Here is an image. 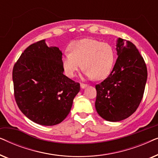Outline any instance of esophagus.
<instances>
[{"mask_svg":"<svg viewBox=\"0 0 158 158\" xmlns=\"http://www.w3.org/2000/svg\"><path fill=\"white\" fill-rule=\"evenodd\" d=\"M87 86H88L87 84H85V83H81V88H85V87H87Z\"/></svg>","mask_w":158,"mask_h":158,"instance_id":"1","label":"esophagus"}]
</instances>
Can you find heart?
<instances>
[{
  "label": "heart",
  "instance_id": "b5f03b06",
  "mask_svg": "<svg viewBox=\"0 0 158 158\" xmlns=\"http://www.w3.org/2000/svg\"><path fill=\"white\" fill-rule=\"evenodd\" d=\"M70 52H64L62 63L65 74L73 77L82 68L88 77L102 80L111 72L115 62V50L108 42L94 39H83L73 42Z\"/></svg>",
  "mask_w": 158,
  "mask_h": 158
}]
</instances>
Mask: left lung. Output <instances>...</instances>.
<instances>
[{
    "label": "left lung",
    "instance_id": "obj_1",
    "mask_svg": "<svg viewBox=\"0 0 158 158\" xmlns=\"http://www.w3.org/2000/svg\"><path fill=\"white\" fill-rule=\"evenodd\" d=\"M116 51L118 57L113 70L96 85V111L109 122H119L135 113L148 78L145 62L132 42L118 38Z\"/></svg>",
    "mask_w": 158,
    "mask_h": 158
}]
</instances>
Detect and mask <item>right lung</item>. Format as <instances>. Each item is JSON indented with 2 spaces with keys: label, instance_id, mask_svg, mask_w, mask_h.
Returning a JSON list of instances; mask_svg holds the SVG:
<instances>
[{
  "label": "right lung",
  "instance_id": "right-lung-1",
  "mask_svg": "<svg viewBox=\"0 0 158 158\" xmlns=\"http://www.w3.org/2000/svg\"><path fill=\"white\" fill-rule=\"evenodd\" d=\"M62 53L45 40L29 45L13 68L14 97L21 112L44 126L60 124L67 117L80 83L63 74Z\"/></svg>",
  "mask_w": 158,
  "mask_h": 158
}]
</instances>
